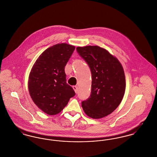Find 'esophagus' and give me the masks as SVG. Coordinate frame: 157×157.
<instances>
[{
	"label": "esophagus",
	"mask_w": 157,
	"mask_h": 157,
	"mask_svg": "<svg viewBox=\"0 0 157 157\" xmlns=\"http://www.w3.org/2000/svg\"><path fill=\"white\" fill-rule=\"evenodd\" d=\"M73 89L75 90V93H77L78 92V87L75 85V86H73Z\"/></svg>",
	"instance_id": "34e87169"
}]
</instances>
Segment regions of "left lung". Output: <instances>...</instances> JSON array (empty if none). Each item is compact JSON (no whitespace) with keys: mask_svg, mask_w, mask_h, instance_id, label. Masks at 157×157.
I'll use <instances>...</instances> for the list:
<instances>
[{"mask_svg":"<svg viewBox=\"0 0 157 157\" xmlns=\"http://www.w3.org/2000/svg\"><path fill=\"white\" fill-rule=\"evenodd\" d=\"M76 51L89 65L92 74L91 94L82 102L85 113L100 119L113 112L124 97L125 76L118 59L98 46L77 47Z\"/></svg>","mask_w":157,"mask_h":157,"instance_id":"left-lung-1","label":"left lung"}]
</instances>
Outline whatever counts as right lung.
Instances as JSON below:
<instances>
[{"label": "right lung", "mask_w": 157, "mask_h": 157, "mask_svg": "<svg viewBox=\"0 0 157 157\" xmlns=\"http://www.w3.org/2000/svg\"><path fill=\"white\" fill-rule=\"evenodd\" d=\"M73 45L58 44L46 49L30 71L28 90L33 102L43 112L54 115L61 112L71 98L73 88L67 83L65 67L75 50Z\"/></svg>", "instance_id": "obj_1"}]
</instances>
